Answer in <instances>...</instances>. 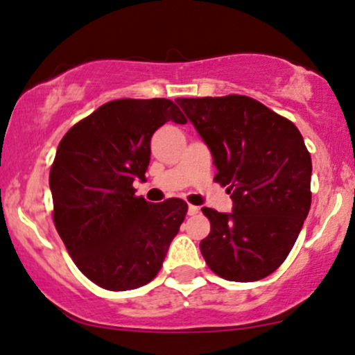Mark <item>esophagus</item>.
<instances>
[{
    "mask_svg": "<svg viewBox=\"0 0 355 355\" xmlns=\"http://www.w3.org/2000/svg\"><path fill=\"white\" fill-rule=\"evenodd\" d=\"M198 207H195V205H189V215H197L198 214Z\"/></svg>",
    "mask_w": 355,
    "mask_h": 355,
    "instance_id": "34e87169",
    "label": "esophagus"
}]
</instances>
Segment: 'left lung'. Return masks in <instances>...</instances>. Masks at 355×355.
<instances>
[{
  "label": "left lung",
  "instance_id": "1",
  "mask_svg": "<svg viewBox=\"0 0 355 355\" xmlns=\"http://www.w3.org/2000/svg\"><path fill=\"white\" fill-rule=\"evenodd\" d=\"M209 146L215 182L229 187L232 211L203 207L210 234L200 242L222 279L254 282L280 267L311 209V155L297 126L248 96L177 98Z\"/></svg>",
  "mask_w": 355,
  "mask_h": 355
}]
</instances>
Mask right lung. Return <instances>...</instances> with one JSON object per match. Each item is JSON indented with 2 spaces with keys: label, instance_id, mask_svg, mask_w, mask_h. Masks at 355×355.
Segmentation results:
<instances>
[{
  "label": "right lung",
  "instance_id": "right-lung-1",
  "mask_svg": "<svg viewBox=\"0 0 355 355\" xmlns=\"http://www.w3.org/2000/svg\"><path fill=\"white\" fill-rule=\"evenodd\" d=\"M166 121L185 123L173 101L113 100L68 130L50 172L53 220L68 254L107 291L148 284L185 220L187 203L135 197L150 140Z\"/></svg>",
  "mask_w": 355,
  "mask_h": 355
}]
</instances>
